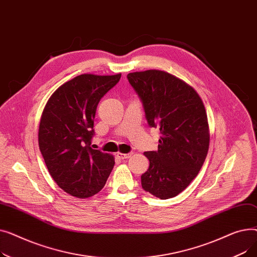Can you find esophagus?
Returning a JSON list of instances; mask_svg holds the SVG:
<instances>
[{"mask_svg":"<svg viewBox=\"0 0 257 257\" xmlns=\"http://www.w3.org/2000/svg\"><path fill=\"white\" fill-rule=\"evenodd\" d=\"M116 156L119 158V159H127V158H129L130 156H131V154L130 153H128V154H124V153H120V152H118V153H116Z\"/></svg>","mask_w":257,"mask_h":257,"instance_id":"obj_1","label":"esophagus"}]
</instances>
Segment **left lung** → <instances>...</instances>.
I'll use <instances>...</instances> for the list:
<instances>
[{"label":"left lung","mask_w":257,"mask_h":257,"mask_svg":"<svg viewBox=\"0 0 257 257\" xmlns=\"http://www.w3.org/2000/svg\"><path fill=\"white\" fill-rule=\"evenodd\" d=\"M127 79L148 125L161 134L158 150L145 152L150 166L142 175V186L159 199L176 197L195 179L208 152L203 102L192 86L164 71L130 73Z\"/></svg>","instance_id":"obj_1"}]
</instances>
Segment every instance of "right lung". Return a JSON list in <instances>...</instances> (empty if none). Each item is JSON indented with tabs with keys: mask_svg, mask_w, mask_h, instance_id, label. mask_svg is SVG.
I'll return each instance as SVG.
<instances>
[{
	"mask_svg": "<svg viewBox=\"0 0 257 257\" xmlns=\"http://www.w3.org/2000/svg\"><path fill=\"white\" fill-rule=\"evenodd\" d=\"M119 79L120 74L77 76L55 90L43 111L40 152L54 181L74 197L99 193L114 166L112 155L90 145L98 104Z\"/></svg>",
	"mask_w": 257,
	"mask_h": 257,
	"instance_id": "right-lung-1",
	"label": "right lung"
}]
</instances>
